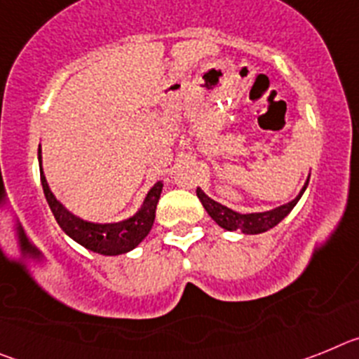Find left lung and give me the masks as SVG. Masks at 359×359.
<instances>
[{"label": "left lung", "instance_id": "left-lung-1", "mask_svg": "<svg viewBox=\"0 0 359 359\" xmlns=\"http://www.w3.org/2000/svg\"><path fill=\"white\" fill-rule=\"evenodd\" d=\"M309 176H307L306 183H304V187L300 189V192H298L291 201L284 203V205H280V207L271 208V210H266V212H250V214H241V212L231 210V208L224 207V205L217 203L215 199L208 198V196L199 189V187L198 190H196V194H198L199 201L203 203V207H205L207 214L214 219L219 226L224 228V230L228 231L241 230L243 233H246V236H257V233H262V231H268L269 228L277 226L282 219L286 217V215L293 210L294 205L300 201L302 194L306 192L307 183H309Z\"/></svg>", "mask_w": 359, "mask_h": 359}]
</instances>
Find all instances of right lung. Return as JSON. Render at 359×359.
Instances as JSON below:
<instances>
[{"label":"right lung","instance_id":"add662e5","mask_svg":"<svg viewBox=\"0 0 359 359\" xmlns=\"http://www.w3.org/2000/svg\"><path fill=\"white\" fill-rule=\"evenodd\" d=\"M37 160H39L41 185H43L44 198L48 201L50 210H52L53 217L59 223V226L62 228V231L68 237H72L75 243H79L90 252L111 257L131 252L147 237L152 223H154L156 205L158 199H160L161 189H163V183H154V187L145 196L144 205L131 217L115 221V223H93V221H86V219L79 217L77 214H73L55 198L48 182H46V176H44L41 145L39 152H37Z\"/></svg>","mask_w":359,"mask_h":359}]
</instances>
